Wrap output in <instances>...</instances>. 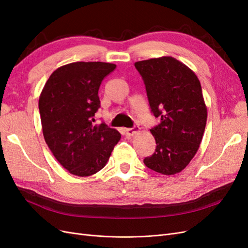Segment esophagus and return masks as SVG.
Returning a JSON list of instances; mask_svg holds the SVG:
<instances>
[{
    "label": "esophagus",
    "instance_id": "34e87169",
    "mask_svg": "<svg viewBox=\"0 0 248 248\" xmlns=\"http://www.w3.org/2000/svg\"><path fill=\"white\" fill-rule=\"evenodd\" d=\"M139 130H140V127L133 126L132 128H126L125 129V134H126V136H128V137H131V136H134V134H136Z\"/></svg>",
    "mask_w": 248,
    "mask_h": 248
}]
</instances>
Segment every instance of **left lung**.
I'll return each mask as SVG.
<instances>
[{"label": "left lung", "mask_w": 248, "mask_h": 248, "mask_svg": "<svg viewBox=\"0 0 248 248\" xmlns=\"http://www.w3.org/2000/svg\"><path fill=\"white\" fill-rule=\"evenodd\" d=\"M144 80L151 112L160 123L150 129L156 141L146 167L174 175L190 162L199 150L207 122L201 82L194 72L171 57L134 64Z\"/></svg>", "instance_id": "8db88e82"}]
</instances>
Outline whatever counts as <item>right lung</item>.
Returning a JSON list of instances; mask_svg holds the SVG:
<instances>
[{"label": "right lung", "instance_id": "add662e5", "mask_svg": "<svg viewBox=\"0 0 248 248\" xmlns=\"http://www.w3.org/2000/svg\"><path fill=\"white\" fill-rule=\"evenodd\" d=\"M115 68V64L103 62L70 63L52 72L44 85L39 98L43 137L72 175L88 177L99 171L121 139L104 122L93 124L100 108L101 81Z\"/></svg>", "mask_w": 248, "mask_h": 248}]
</instances>
